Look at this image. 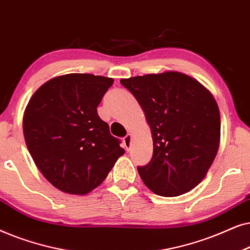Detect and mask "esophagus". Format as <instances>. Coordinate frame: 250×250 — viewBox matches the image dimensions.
Segmentation results:
<instances>
[{"instance_id": "1", "label": "esophagus", "mask_w": 250, "mask_h": 250, "mask_svg": "<svg viewBox=\"0 0 250 250\" xmlns=\"http://www.w3.org/2000/svg\"><path fill=\"white\" fill-rule=\"evenodd\" d=\"M131 139H132V135L131 134H128L125 138H123V143H125V148H127V149L130 148Z\"/></svg>"}]
</instances>
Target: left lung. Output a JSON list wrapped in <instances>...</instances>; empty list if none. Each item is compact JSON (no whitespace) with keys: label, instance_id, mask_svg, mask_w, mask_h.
<instances>
[{"label":"left lung","instance_id":"1","mask_svg":"<svg viewBox=\"0 0 250 250\" xmlns=\"http://www.w3.org/2000/svg\"><path fill=\"white\" fill-rule=\"evenodd\" d=\"M144 111L153 155L138 167L155 194L177 197L206 177L221 141V116L214 96L195 79L167 71L121 79Z\"/></svg>","mask_w":250,"mask_h":250}]
</instances>
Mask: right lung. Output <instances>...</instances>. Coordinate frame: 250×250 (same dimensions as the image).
Listing matches in <instances>:
<instances>
[{
    "instance_id": "add662e5",
    "label": "right lung",
    "mask_w": 250,
    "mask_h": 250,
    "mask_svg": "<svg viewBox=\"0 0 250 250\" xmlns=\"http://www.w3.org/2000/svg\"><path fill=\"white\" fill-rule=\"evenodd\" d=\"M113 82L81 73L56 76L43 83L26 106V145L39 170L62 192L88 194L125 154L97 113Z\"/></svg>"
}]
</instances>
